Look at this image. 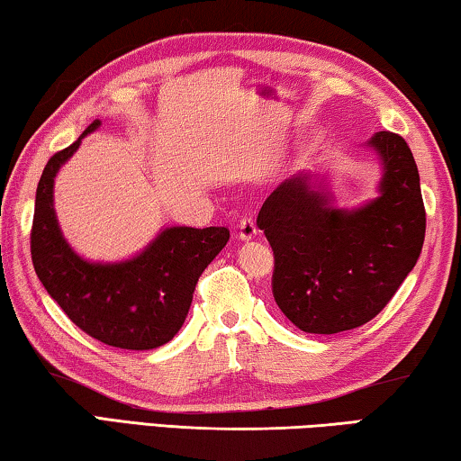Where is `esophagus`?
Here are the masks:
<instances>
[{
  "mask_svg": "<svg viewBox=\"0 0 461 461\" xmlns=\"http://www.w3.org/2000/svg\"><path fill=\"white\" fill-rule=\"evenodd\" d=\"M258 235H259V230H258V226H255L253 218H243V221L239 222V239L240 240H253Z\"/></svg>",
  "mask_w": 461,
  "mask_h": 461,
  "instance_id": "esophagus-1",
  "label": "esophagus"
}]
</instances>
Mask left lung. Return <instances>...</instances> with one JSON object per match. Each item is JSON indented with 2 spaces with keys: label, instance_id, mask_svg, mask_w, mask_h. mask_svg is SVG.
<instances>
[{
  "label": "left lung",
  "instance_id": "8db88e82",
  "mask_svg": "<svg viewBox=\"0 0 461 461\" xmlns=\"http://www.w3.org/2000/svg\"><path fill=\"white\" fill-rule=\"evenodd\" d=\"M363 146L381 165L377 197L339 208L328 175L301 171L259 210L258 226L276 259V304L307 334L371 321L420 258L427 218L412 152L392 131H377Z\"/></svg>",
  "mask_w": 461,
  "mask_h": 461
}]
</instances>
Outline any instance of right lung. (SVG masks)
Returning <instances> with one entry per match:
<instances>
[{
    "label": "right lung",
    "instance_id": "right-lung-1",
    "mask_svg": "<svg viewBox=\"0 0 461 461\" xmlns=\"http://www.w3.org/2000/svg\"><path fill=\"white\" fill-rule=\"evenodd\" d=\"M98 127L95 119L72 146L51 157L41 175L31 232L34 272L88 336L115 348L152 350L171 342L185 323L197 278L230 235L224 226H167L130 259L82 258L63 237L53 189L59 168Z\"/></svg>",
    "mask_w": 461,
    "mask_h": 461
}]
</instances>
